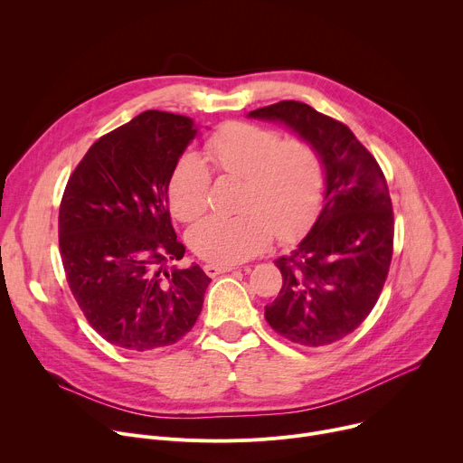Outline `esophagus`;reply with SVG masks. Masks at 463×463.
Returning a JSON list of instances; mask_svg holds the SVG:
<instances>
[{"label":"esophagus","instance_id":"esophagus-1","mask_svg":"<svg viewBox=\"0 0 463 463\" xmlns=\"http://www.w3.org/2000/svg\"><path fill=\"white\" fill-rule=\"evenodd\" d=\"M203 269H204V273H206L208 277H218V275H222V273L232 271V269H234V266H229V264H214V262H210V264H204V266H203Z\"/></svg>","mask_w":463,"mask_h":463}]
</instances>
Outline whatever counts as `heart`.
Masks as SVG:
<instances>
[{"label": "heart", "mask_w": 463, "mask_h": 463, "mask_svg": "<svg viewBox=\"0 0 463 463\" xmlns=\"http://www.w3.org/2000/svg\"><path fill=\"white\" fill-rule=\"evenodd\" d=\"M204 160L220 175L241 179L234 216H206L188 234L195 253L220 264H238L264 250L273 231L296 238L316 216L323 194V162L307 140H282L253 123L231 121L204 142ZM210 172L197 155H184L170 179L167 199L181 222L206 206Z\"/></svg>", "instance_id": "obj_1"}]
</instances>
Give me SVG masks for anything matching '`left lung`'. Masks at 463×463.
Segmentation results:
<instances>
[{"label": "left lung", "mask_w": 463, "mask_h": 463, "mask_svg": "<svg viewBox=\"0 0 463 463\" xmlns=\"http://www.w3.org/2000/svg\"><path fill=\"white\" fill-rule=\"evenodd\" d=\"M310 142L323 162V208L308 234L275 266L282 273L266 321L286 340L321 347L351 334L373 310L393 253V213L381 165L347 125L307 103L280 101L247 114Z\"/></svg>", "instance_id": "8db88e82"}]
</instances>
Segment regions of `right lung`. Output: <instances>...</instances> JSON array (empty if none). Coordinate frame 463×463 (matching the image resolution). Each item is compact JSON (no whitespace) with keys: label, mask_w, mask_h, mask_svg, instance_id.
<instances>
[{"label":"right lung","mask_w":463,"mask_h":463,"mask_svg":"<svg viewBox=\"0 0 463 463\" xmlns=\"http://www.w3.org/2000/svg\"><path fill=\"white\" fill-rule=\"evenodd\" d=\"M197 131L188 116L146 110L101 137L66 184L59 210L66 279L92 328L116 347L172 345L201 314L204 271L165 269L184 257L167 186Z\"/></svg>","instance_id":"right-lung-1"}]
</instances>
